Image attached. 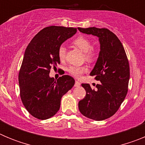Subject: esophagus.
Wrapping results in <instances>:
<instances>
[{
    "instance_id": "obj_1",
    "label": "esophagus",
    "mask_w": 145,
    "mask_h": 145,
    "mask_svg": "<svg viewBox=\"0 0 145 145\" xmlns=\"http://www.w3.org/2000/svg\"><path fill=\"white\" fill-rule=\"evenodd\" d=\"M80 86V83H79L78 81V80H75V87H79Z\"/></svg>"
}]
</instances>
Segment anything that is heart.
Returning <instances> with one entry per match:
<instances>
[{
  "label": "heart",
  "mask_w": 145,
  "mask_h": 145,
  "mask_svg": "<svg viewBox=\"0 0 145 145\" xmlns=\"http://www.w3.org/2000/svg\"><path fill=\"white\" fill-rule=\"evenodd\" d=\"M73 43L78 47L82 52L85 53L86 59L88 60H91L94 57V53L91 49V43L90 40L84 36H79L75 38L73 40ZM58 57L60 60H64L66 57V48L64 45H61L58 48ZM87 69L83 67H70L68 69V72L72 75L75 76V78H79L84 72H86Z\"/></svg>",
  "instance_id": "b5f03b06"
}]
</instances>
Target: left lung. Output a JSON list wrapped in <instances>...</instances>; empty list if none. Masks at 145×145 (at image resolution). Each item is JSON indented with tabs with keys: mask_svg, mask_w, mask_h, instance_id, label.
Listing matches in <instances>:
<instances>
[{
	"mask_svg": "<svg viewBox=\"0 0 145 145\" xmlns=\"http://www.w3.org/2000/svg\"><path fill=\"white\" fill-rule=\"evenodd\" d=\"M82 33L99 38L100 52L91 75L101 84L92 89L82 84L86 94L78 103L82 115L94 120L110 118L118 111L128 92L130 69L125 50L116 35L106 28H78Z\"/></svg>",
	"mask_w": 145,
	"mask_h": 145,
	"instance_id": "obj_1",
	"label": "left lung"
}]
</instances>
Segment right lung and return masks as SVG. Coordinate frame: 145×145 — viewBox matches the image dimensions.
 <instances>
[{
	"label": "right lung",
	"instance_id": "obj_1",
	"mask_svg": "<svg viewBox=\"0 0 145 145\" xmlns=\"http://www.w3.org/2000/svg\"><path fill=\"white\" fill-rule=\"evenodd\" d=\"M77 29L60 26L43 28L25 50L19 73L20 97L29 113L40 120L53 117L60 108L62 96L70 90L75 80L67 75L57 80L50 70L60 64L58 48L76 33Z\"/></svg>",
	"mask_w": 145,
	"mask_h": 145
}]
</instances>
